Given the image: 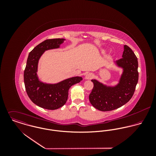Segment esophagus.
Returning <instances> with one entry per match:
<instances>
[{
	"label": "esophagus",
	"instance_id": "esophagus-1",
	"mask_svg": "<svg viewBox=\"0 0 156 156\" xmlns=\"http://www.w3.org/2000/svg\"><path fill=\"white\" fill-rule=\"evenodd\" d=\"M94 77V74H92V73H88V74L86 75L85 79H88V80H89V79H92Z\"/></svg>",
	"mask_w": 156,
	"mask_h": 156
}]
</instances>
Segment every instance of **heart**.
<instances>
[{
    "mask_svg": "<svg viewBox=\"0 0 156 156\" xmlns=\"http://www.w3.org/2000/svg\"><path fill=\"white\" fill-rule=\"evenodd\" d=\"M101 51V53H106V50H102Z\"/></svg>",
    "mask_w": 156,
    "mask_h": 156,
    "instance_id": "heart-1",
    "label": "heart"
}]
</instances>
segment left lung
<instances>
[{
  "label": "left lung",
  "instance_id": "8db88e82",
  "mask_svg": "<svg viewBox=\"0 0 156 156\" xmlns=\"http://www.w3.org/2000/svg\"><path fill=\"white\" fill-rule=\"evenodd\" d=\"M122 58L115 61V65L122 68L119 82L115 86H108L92 79L94 88L89 94V101L97 109L111 111L127 103L132 97L138 82V62L132 50L124 45Z\"/></svg>",
  "mask_w": 156,
  "mask_h": 156
}]
</instances>
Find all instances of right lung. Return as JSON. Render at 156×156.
Returning <instances> with one entry per match:
<instances>
[{
    "label": "right lung",
    "mask_w": 156,
    "mask_h": 156,
    "mask_svg": "<svg viewBox=\"0 0 156 156\" xmlns=\"http://www.w3.org/2000/svg\"><path fill=\"white\" fill-rule=\"evenodd\" d=\"M66 40L56 38L46 40L37 45L29 54L24 71V82L26 92L36 105L48 110L58 109L67 102L70 87L82 80L76 76L57 83H47L40 80L37 72L40 58L46 50L58 48Z\"/></svg>",
    "instance_id": "add662e5"
}]
</instances>
